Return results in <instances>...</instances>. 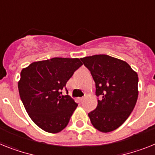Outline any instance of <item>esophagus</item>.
<instances>
[{"instance_id": "34e87169", "label": "esophagus", "mask_w": 155, "mask_h": 155, "mask_svg": "<svg viewBox=\"0 0 155 155\" xmlns=\"http://www.w3.org/2000/svg\"><path fill=\"white\" fill-rule=\"evenodd\" d=\"M84 100H85V97H80V102H83L84 101Z\"/></svg>"}]
</instances>
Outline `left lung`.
I'll list each match as a JSON object with an SVG mask.
<instances>
[{
	"label": "left lung",
	"mask_w": 155,
	"mask_h": 155,
	"mask_svg": "<svg viewBox=\"0 0 155 155\" xmlns=\"http://www.w3.org/2000/svg\"><path fill=\"white\" fill-rule=\"evenodd\" d=\"M95 83L96 109L88 114L92 125L100 132L119 128L130 116L138 98L139 78L124 61L99 54L81 58Z\"/></svg>",
	"instance_id": "8db88e82"
}]
</instances>
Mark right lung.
Segmentation results:
<instances>
[{"label": "right lung", "instance_id": "add662e5", "mask_svg": "<svg viewBox=\"0 0 155 155\" xmlns=\"http://www.w3.org/2000/svg\"><path fill=\"white\" fill-rule=\"evenodd\" d=\"M83 63L79 58H54L33 62L20 73L19 93L26 111L40 128L58 133L65 128L78 104L62 90Z\"/></svg>", "mask_w": 155, "mask_h": 155}]
</instances>
